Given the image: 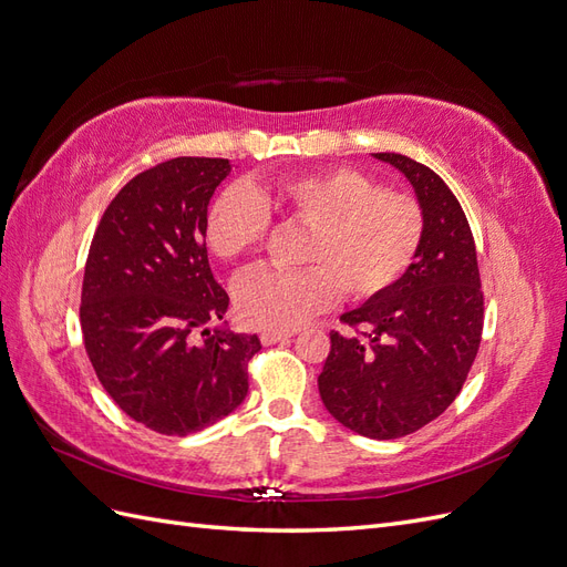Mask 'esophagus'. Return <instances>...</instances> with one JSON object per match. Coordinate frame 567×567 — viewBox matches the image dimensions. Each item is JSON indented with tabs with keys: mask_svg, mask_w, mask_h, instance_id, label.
I'll list each match as a JSON object with an SVG mask.
<instances>
[{
	"mask_svg": "<svg viewBox=\"0 0 567 567\" xmlns=\"http://www.w3.org/2000/svg\"><path fill=\"white\" fill-rule=\"evenodd\" d=\"M290 336H293V331H286V329H269V331H262V342L265 346H274V342H281V340H288Z\"/></svg>",
	"mask_w": 567,
	"mask_h": 567,
	"instance_id": "esophagus-1",
	"label": "esophagus"
}]
</instances>
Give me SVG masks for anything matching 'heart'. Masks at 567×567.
<instances>
[{"label": "heart", "instance_id": "b5f03b06", "mask_svg": "<svg viewBox=\"0 0 567 567\" xmlns=\"http://www.w3.org/2000/svg\"><path fill=\"white\" fill-rule=\"evenodd\" d=\"M269 217L307 229L298 260L310 267L265 269L236 286L238 315L265 329L300 326L326 310L338 288L350 300L379 296L414 262L425 227L414 196L329 167L227 188L205 213V244L219 260H244L262 246Z\"/></svg>", "mask_w": 567, "mask_h": 567}]
</instances>
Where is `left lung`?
<instances>
[{"label": "left lung", "mask_w": 567, "mask_h": 567, "mask_svg": "<svg viewBox=\"0 0 567 567\" xmlns=\"http://www.w3.org/2000/svg\"><path fill=\"white\" fill-rule=\"evenodd\" d=\"M371 156L400 169L414 188L423 238L398 281L340 317L362 333H331L319 394L350 431L394 440L456 400L483 336V290L468 219L450 186L400 153Z\"/></svg>", "instance_id": "1"}]
</instances>
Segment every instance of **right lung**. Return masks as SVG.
<instances>
[{
    "instance_id": "right-lung-1",
    "label": "right lung",
    "mask_w": 567,
    "mask_h": 567,
    "mask_svg": "<svg viewBox=\"0 0 567 567\" xmlns=\"http://www.w3.org/2000/svg\"><path fill=\"white\" fill-rule=\"evenodd\" d=\"M225 158H173L130 179L99 221L82 281L90 362L130 419L163 435L203 431L246 400L255 333H231L210 269L205 213ZM202 338L196 341L195 333Z\"/></svg>"
}]
</instances>
